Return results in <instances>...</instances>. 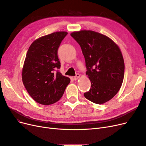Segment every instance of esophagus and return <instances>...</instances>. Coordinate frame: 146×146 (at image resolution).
Segmentation results:
<instances>
[{
	"instance_id": "1",
	"label": "esophagus",
	"mask_w": 146,
	"mask_h": 146,
	"mask_svg": "<svg viewBox=\"0 0 146 146\" xmlns=\"http://www.w3.org/2000/svg\"><path fill=\"white\" fill-rule=\"evenodd\" d=\"M79 77H80V74H79V73H77V74H76V76L73 77V79L74 80V81H76V80H77L79 78Z\"/></svg>"
}]
</instances>
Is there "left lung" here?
Instances as JSON below:
<instances>
[{"mask_svg": "<svg viewBox=\"0 0 146 146\" xmlns=\"http://www.w3.org/2000/svg\"><path fill=\"white\" fill-rule=\"evenodd\" d=\"M71 36L81 46L86 74L91 81V88L84 96L97 104L109 101L118 92L124 79V62L118 46L93 31L73 32Z\"/></svg>", "mask_w": 146, "mask_h": 146, "instance_id": "1", "label": "left lung"}]
</instances>
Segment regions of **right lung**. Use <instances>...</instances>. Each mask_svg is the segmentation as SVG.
Returning <instances> with one entry per match:
<instances>
[{"label": "right lung", "mask_w": 146, "mask_h": 146, "mask_svg": "<svg viewBox=\"0 0 146 146\" xmlns=\"http://www.w3.org/2000/svg\"><path fill=\"white\" fill-rule=\"evenodd\" d=\"M68 33L55 32L35 40L28 50L22 69L23 84L37 102L50 105L62 96L70 82L61 74L58 50Z\"/></svg>", "instance_id": "add662e5"}]
</instances>
